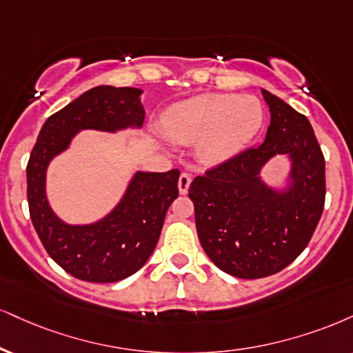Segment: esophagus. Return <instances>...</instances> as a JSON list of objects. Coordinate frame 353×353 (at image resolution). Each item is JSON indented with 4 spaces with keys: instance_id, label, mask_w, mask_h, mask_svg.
I'll return each mask as SVG.
<instances>
[{
    "instance_id": "1",
    "label": "esophagus",
    "mask_w": 353,
    "mask_h": 353,
    "mask_svg": "<svg viewBox=\"0 0 353 353\" xmlns=\"http://www.w3.org/2000/svg\"><path fill=\"white\" fill-rule=\"evenodd\" d=\"M190 182H192V177L188 172H182L179 176V181H177V185H179V192L181 194H188Z\"/></svg>"
}]
</instances>
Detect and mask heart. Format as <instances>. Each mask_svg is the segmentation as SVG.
<instances>
[{
  "label": "heart",
  "mask_w": 353,
  "mask_h": 353,
  "mask_svg": "<svg viewBox=\"0 0 353 353\" xmlns=\"http://www.w3.org/2000/svg\"><path fill=\"white\" fill-rule=\"evenodd\" d=\"M263 120L260 100L252 95L205 93L168 110L163 130L176 143H197L203 163H220L240 151L260 131Z\"/></svg>",
  "instance_id": "b5f03b06"
}]
</instances>
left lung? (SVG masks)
Segmentation results:
<instances>
[{"label": "left lung", "mask_w": 353, "mask_h": 353, "mask_svg": "<svg viewBox=\"0 0 353 353\" xmlns=\"http://www.w3.org/2000/svg\"><path fill=\"white\" fill-rule=\"evenodd\" d=\"M271 121L261 146L248 148L197 176L189 188L207 256L243 279L271 276L303 253L325 202V161L304 114L261 90ZM276 154L292 159L286 191L268 188L259 169Z\"/></svg>", "instance_id": "8db88e82"}]
</instances>
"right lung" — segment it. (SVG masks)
Wrapping results in <instances>:
<instances>
[{
  "label": "right lung",
  "mask_w": 353,
  "mask_h": 353,
  "mask_svg": "<svg viewBox=\"0 0 353 353\" xmlns=\"http://www.w3.org/2000/svg\"><path fill=\"white\" fill-rule=\"evenodd\" d=\"M141 93L139 88L110 85L85 92L46 120L29 156L28 203L34 228L49 256L82 281L117 283L141 268L154 252L165 212L179 195L181 172L138 171L107 217L90 225H69L50 209L46 171L80 130L113 133L139 128L144 121Z\"/></svg>",
  "instance_id": "right-lung-1"
}]
</instances>
